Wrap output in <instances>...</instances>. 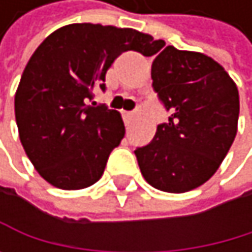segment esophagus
<instances>
[{
	"mask_svg": "<svg viewBox=\"0 0 252 252\" xmlns=\"http://www.w3.org/2000/svg\"><path fill=\"white\" fill-rule=\"evenodd\" d=\"M133 116H134V113H131V112H124V121H125V124L128 125L131 122Z\"/></svg>",
	"mask_w": 252,
	"mask_h": 252,
	"instance_id": "34e87169",
	"label": "esophagus"
}]
</instances>
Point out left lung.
<instances>
[{"instance_id":"1","label":"left lung","mask_w":252,"mask_h":252,"mask_svg":"<svg viewBox=\"0 0 252 252\" xmlns=\"http://www.w3.org/2000/svg\"><path fill=\"white\" fill-rule=\"evenodd\" d=\"M151 78L171 116L134 151L139 168L158 190L189 192L218 171L236 137L237 86L212 57L171 45L154 59Z\"/></svg>"}]
</instances>
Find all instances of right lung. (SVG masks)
<instances>
[{
	"mask_svg": "<svg viewBox=\"0 0 252 252\" xmlns=\"http://www.w3.org/2000/svg\"><path fill=\"white\" fill-rule=\"evenodd\" d=\"M163 40L133 28L69 24L48 36L28 60L15 95L25 154L54 188L78 190L96 183L121 143V113L92 102L105 72L125 51L153 56Z\"/></svg>",
	"mask_w": 252,
	"mask_h": 252,
	"instance_id": "add662e5",
	"label": "right lung"
}]
</instances>
